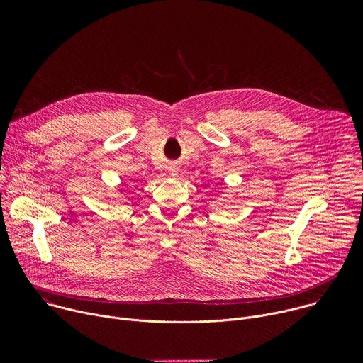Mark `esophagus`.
<instances>
[{
    "label": "esophagus",
    "instance_id": "1",
    "mask_svg": "<svg viewBox=\"0 0 363 363\" xmlns=\"http://www.w3.org/2000/svg\"><path fill=\"white\" fill-rule=\"evenodd\" d=\"M168 172H169V175H171V177H177V175H178V169H177L175 167H169Z\"/></svg>",
    "mask_w": 363,
    "mask_h": 363
}]
</instances>
